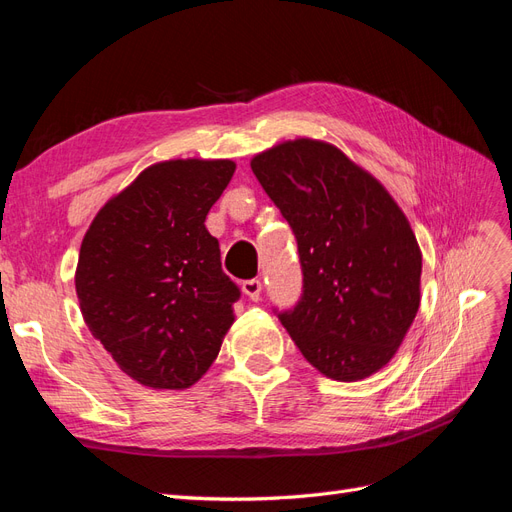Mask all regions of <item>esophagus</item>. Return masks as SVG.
Returning a JSON list of instances; mask_svg holds the SVG:
<instances>
[{
    "instance_id": "34e87169",
    "label": "esophagus",
    "mask_w": 512,
    "mask_h": 512,
    "mask_svg": "<svg viewBox=\"0 0 512 512\" xmlns=\"http://www.w3.org/2000/svg\"><path fill=\"white\" fill-rule=\"evenodd\" d=\"M243 288V294L250 301H260V294H262V282L260 280H245L241 284Z\"/></svg>"
}]
</instances>
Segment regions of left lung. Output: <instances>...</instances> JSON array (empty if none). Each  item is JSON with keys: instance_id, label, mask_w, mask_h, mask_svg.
Returning <instances> with one entry per match:
<instances>
[{"instance_id": "1", "label": "left lung", "mask_w": 512, "mask_h": 512, "mask_svg": "<svg viewBox=\"0 0 512 512\" xmlns=\"http://www.w3.org/2000/svg\"><path fill=\"white\" fill-rule=\"evenodd\" d=\"M297 239L303 290L275 314L324 376L354 382L393 359L421 303V250L395 200L333 145L288 141L252 160Z\"/></svg>"}]
</instances>
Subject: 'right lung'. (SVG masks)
<instances>
[{"instance_id": "right-lung-1", "label": "right lung", "mask_w": 512, "mask_h": 512, "mask_svg": "<svg viewBox=\"0 0 512 512\" xmlns=\"http://www.w3.org/2000/svg\"><path fill=\"white\" fill-rule=\"evenodd\" d=\"M232 175L230 160L153 164L108 200L83 239L76 294L87 327L151 389L192 386L235 320L241 290L205 228Z\"/></svg>"}]
</instances>
